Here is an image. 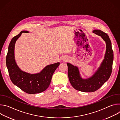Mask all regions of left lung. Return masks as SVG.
Returning a JSON list of instances; mask_svg holds the SVG:
<instances>
[{
	"label": "left lung",
	"instance_id": "8db88e82",
	"mask_svg": "<svg viewBox=\"0 0 120 120\" xmlns=\"http://www.w3.org/2000/svg\"><path fill=\"white\" fill-rule=\"evenodd\" d=\"M93 32L101 36L106 43V50L105 59L95 73L90 78L82 79L78 68L67 63L68 75L72 86L76 90L84 92H93L99 89L110 78L112 72L113 52L112 43L107 34L100 30Z\"/></svg>",
	"mask_w": 120,
	"mask_h": 120
}]
</instances>
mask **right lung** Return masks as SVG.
<instances>
[{
  "label": "right lung",
  "instance_id": "right-lung-1",
  "mask_svg": "<svg viewBox=\"0 0 120 120\" xmlns=\"http://www.w3.org/2000/svg\"><path fill=\"white\" fill-rule=\"evenodd\" d=\"M28 32L26 31H22L12 39L8 48L6 64L12 82L26 93L36 94L44 92L49 87L52 75L60 63L47 65L38 74H30L21 71L15 62V44L22 33Z\"/></svg>",
  "mask_w": 120,
  "mask_h": 120
}]
</instances>
